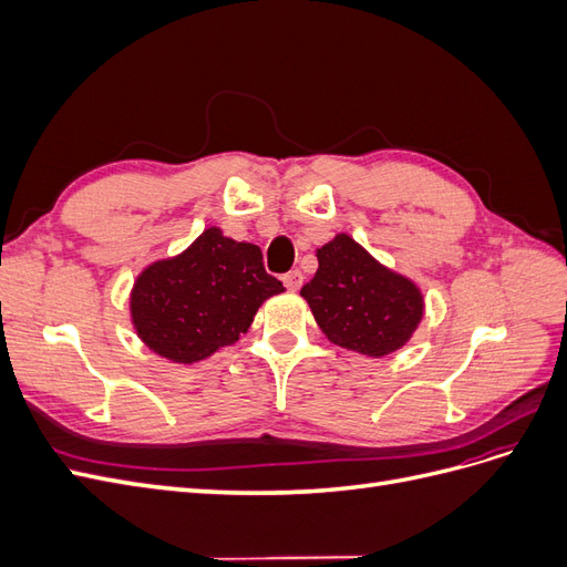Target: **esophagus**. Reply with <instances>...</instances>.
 I'll use <instances>...</instances> for the list:
<instances>
[{
  "instance_id": "esophagus-1",
  "label": "esophagus",
  "mask_w": 567,
  "mask_h": 567,
  "mask_svg": "<svg viewBox=\"0 0 567 567\" xmlns=\"http://www.w3.org/2000/svg\"><path fill=\"white\" fill-rule=\"evenodd\" d=\"M281 281H284V286H286L288 290H298V288L302 286V271H298V269L288 271V274H284Z\"/></svg>"
}]
</instances>
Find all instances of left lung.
Masks as SVG:
<instances>
[{
    "mask_svg": "<svg viewBox=\"0 0 567 567\" xmlns=\"http://www.w3.org/2000/svg\"><path fill=\"white\" fill-rule=\"evenodd\" d=\"M319 269L300 296L333 346L385 357L406 346L423 319L421 288L338 234L317 248Z\"/></svg>",
    "mask_w": 567,
    "mask_h": 567,
    "instance_id": "left-lung-1",
    "label": "left lung"
}]
</instances>
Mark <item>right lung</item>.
<instances>
[{
	"instance_id": "1",
	"label": "right lung",
	"mask_w": 567,
	"mask_h": 567,
	"mask_svg": "<svg viewBox=\"0 0 567 567\" xmlns=\"http://www.w3.org/2000/svg\"><path fill=\"white\" fill-rule=\"evenodd\" d=\"M284 290L265 271L260 248L210 227L184 252L136 277L130 315L148 350L175 364H196L236 342L257 307Z\"/></svg>"
}]
</instances>
